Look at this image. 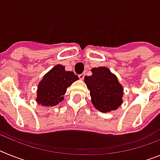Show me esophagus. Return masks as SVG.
<instances>
[{"instance_id": "34e87169", "label": "esophagus", "mask_w": 160, "mask_h": 160, "mask_svg": "<svg viewBox=\"0 0 160 160\" xmlns=\"http://www.w3.org/2000/svg\"><path fill=\"white\" fill-rule=\"evenodd\" d=\"M78 77H79V78H80V80H83V79H84V77H85V73H81V74H79Z\"/></svg>"}]
</instances>
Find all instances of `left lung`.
Masks as SVG:
<instances>
[{"label":"left lung","instance_id":"obj_1","mask_svg":"<svg viewBox=\"0 0 160 160\" xmlns=\"http://www.w3.org/2000/svg\"><path fill=\"white\" fill-rule=\"evenodd\" d=\"M92 75L85 76L84 82L90 90L91 102L102 113L115 111L122 103L123 87L115 74L106 66L93 68Z\"/></svg>","mask_w":160,"mask_h":160}]
</instances>
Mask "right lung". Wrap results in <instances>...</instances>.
Masks as SVG:
<instances>
[{
    "label": "right lung",
    "instance_id": "add662e5",
    "mask_svg": "<svg viewBox=\"0 0 160 160\" xmlns=\"http://www.w3.org/2000/svg\"><path fill=\"white\" fill-rule=\"evenodd\" d=\"M78 80L72 71H66L62 65H56L45 74L38 85L36 101L38 105L53 107L63 101L67 88Z\"/></svg>",
    "mask_w": 160,
    "mask_h": 160
}]
</instances>
